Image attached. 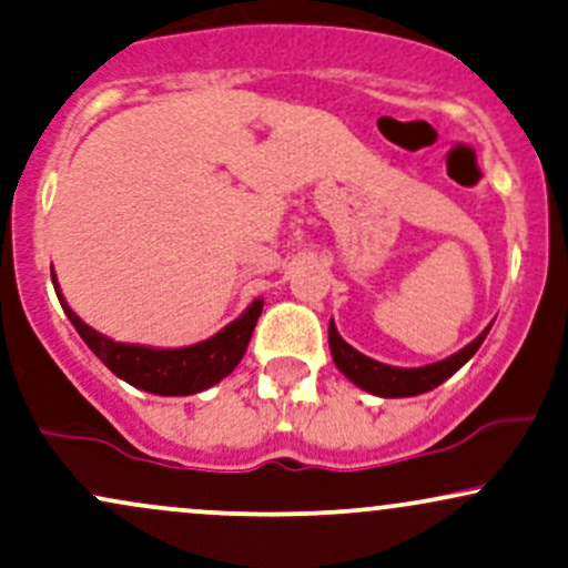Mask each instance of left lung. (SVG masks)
Returning a JSON list of instances; mask_svg holds the SVG:
<instances>
[{"mask_svg":"<svg viewBox=\"0 0 568 568\" xmlns=\"http://www.w3.org/2000/svg\"><path fill=\"white\" fill-rule=\"evenodd\" d=\"M488 331H491V325H488L484 334L475 336L467 347L454 352L452 357H446V361H438V363H429V366H419V368L387 366V363H379L374 361V357L363 355V352L349 347V344L338 336L334 321L328 323V344H331V355H334L336 368L361 389H366V393L379 395V397H414V395L429 393V389H435L438 384L452 379L456 371L465 366L475 352H478Z\"/></svg>","mask_w":568,"mask_h":568,"instance_id":"1","label":"left lung"}]
</instances>
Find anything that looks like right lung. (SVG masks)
I'll list each match as a JSON object with an SVG mask.
<instances>
[{
  "instance_id": "obj_1",
  "label": "right lung",
  "mask_w": 568,
  "mask_h": 568,
  "mask_svg": "<svg viewBox=\"0 0 568 568\" xmlns=\"http://www.w3.org/2000/svg\"><path fill=\"white\" fill-rule=\"evenodd\" d=\"M53 285L58 302H61L71 325L84 338V344L95 352L98 361L114 376H120L122 382L152 395H194L230 376L237 368V363L243 361L247 342H251L253 328H256L258 315L264 310V298H256L237 321L221 328L216 336L192 344V347L160 349L143 347V344L114 342V338L98 334L95 328L82 323L80 315L67 304L61 288H58L55 272Z\"/></svg>"
}]
</instances>
